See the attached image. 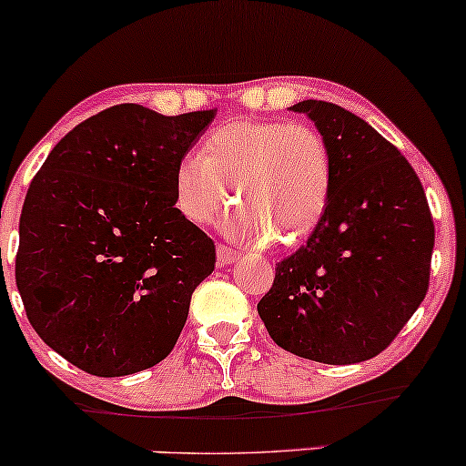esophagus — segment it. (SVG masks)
<instances>
[{"label":"esophagus","mask_w":466,"mask_h":466,"mask_svg":"<svg viewBox=\"0 0 466 466\" xmlns=\"http://www.w3.org/2000/svg\"><path fill=\"white\" fill-rule=\"evenodd\" d=\"M238 260V251L228 248V245H218L217 248V263L218 267H226V265H232Z\"/></svg>","instance_id":"obj_1"}]
</instances>
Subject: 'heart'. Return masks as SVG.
Segmentation results:
<instances>
[{
	"label": "heart",
	"instance_id": "obj_1",
	"mask_svg": "<svg viewBox=\"0 0 466 466\" xmlns=\"http://www.w3.org/2000/svg\"><path fill=\"white\" fill-rule=\"evenodd\" d=\"M229 186L240 201L226 218L232 237L251 245L278 238L300 243L313 232L333 188V159L324 136L307 122L234 120L186 155L173 175L175 208L206 226L228 206Z\"/></svg>",
	"mask_w": 466,
	"mask_h": 466
}]
</instances>
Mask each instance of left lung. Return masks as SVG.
Returning <instances> with one entry per match:
<instances>
[{"label":"left lung","instance_id":"obj_1","mask_svg":"<svg viewBox=\"0 0 466 466\" xmlns=\"http://www.w3.org/2000/svg\"><path fill=\"white\" fill-rule=\"evenodd\" d=\"M333 159L324 217L258 302L271 339L330 366L386 350L430 289L434 221L408 159L344 106L302 100Z\"/></svg>","mask_w":466,"mask_h":466}]
</instances>
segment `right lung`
Here are the masks:
<instances>
[{
    "instance_id": "obj_1",
    "label": "right lung",
    "mask_w": 466,
    "mask_h": 466,
    "mask_svg": "<svg viewBox=\"0 0 466 466\" xmlns=\"http://www.w3.org/2000/svg\"><path fill=\"white\" fill-rule=\"evenodd\" d=\"M215 111H100L52 148L19 218L15 280L41 339L80 370L122 377L168 357L212 238L175 208L179 159Z\"/></svg>"
}]
</instances>
